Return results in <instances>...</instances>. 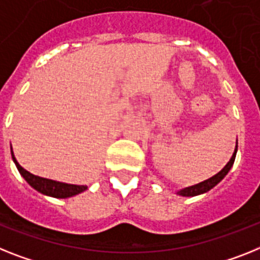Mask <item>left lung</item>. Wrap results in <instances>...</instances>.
<instances>
[{"mask_svg":"<svg viewBox=\"0 0 260 260\" xmlns=\"http://www.w3.org/2000/svg\"><path fill=\"white\" fill-rule=\"evenodd\" d=\"M237 150H238V140H237V145H235L234 153H233L230 161L224 165V168L221 172H218L215 176L210 177L209 180L202 181V182H200V184L193 185V186H189V187H185V189H181V190L177 191V194H180V196H182V197H194V196L204 194L206 193V191L210 190V189H213L218 182H221V181L223 180L224 176H226V174L229 173V171L231 169V167H233V164H234L235 161V156H237Z\"/></svg>","mask_w":260,"mask_h":260,"instance_id":"8db88e82","label":"left lung"}]
</instances>
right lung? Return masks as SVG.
I'll return each instance as SVG.
<instances>
[{"mask_svg":"<svg viewBox=\"0 0 260 260\" xmlns=\"http://www.w3.org/2000/svg\"><path fill=\"white\" fill-rule=\"evenodd\" d=\"M12 158L13 161H14L15 167H17L18 172L21 173V176L26 180V182H27L31 187H34L37 191L45 194V196H50V197L54 198H69L73 197V196H76V194L82 193V191H84L87 189L86 185L66 184V182L49 180V178L39 177V176L30 173V172H27L26 169H23V168L18 164V161L15 160L13 149Z\"/></svg>","mask_w":260,"mask_h":260,"instance_id":"1","label":"right lung"}]
</instances>
